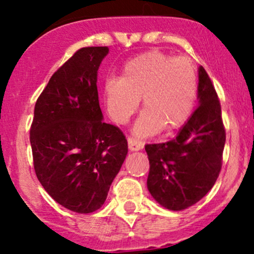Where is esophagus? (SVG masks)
Returning <instances> with one entry per match:
<instances>
[{"mask_svg": "<svg viewBox=\"0 0 254 254\" xmlns=\"http://www.w3.org/2000/svg\"><path fill=\"white\" fill-rule=\"evenodd\" d=\"M127 143H129V148L131 151L142 150V147H143L142 141H139V140L135 139V137H131V136L127 137Z\"/></svg>", "mask_w": 254, "mask_h": 254, "instance_id": "obj_1", "label": "esophagus"}]
</instances>
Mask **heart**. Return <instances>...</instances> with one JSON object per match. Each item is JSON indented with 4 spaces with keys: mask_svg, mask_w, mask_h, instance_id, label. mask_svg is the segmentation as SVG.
I'll list each match as a JSON object with an SVG mask.
<instances>
[{
    "mask_svg": "<svg viewBox=\"0 0 254 254\" xmlns=\"http://www.w3.org/2000/svg\"><path fill=\"white\" fill-rule=\"evenodd\" d=\"M103 93L107 111L118 123L129 120L141 97L146 109L135 132L151 135L186 124L195 104L198 78L189 59L152 50L125 63L122 77L107 78Z\"/></svg>",
    "mask_w": 254,
    "mask_h": 254,
    "instance_id": "heart-1",
    "label": "heart"
}]
</instances>
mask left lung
<instances>
[{"mask_svg":"<svg viewBox=\"0 0 254 254\" xmlns=\"http://www.w3.org/2000/svg\"><path fill=\"white\" fill-rule=\"evenodd\" d=\"M199 106L175 139L147 143V188L157 203L178 210L198 203L214 187L222 166L226 131L211 79L199 67Z\"/></svg>","mask_w":254,"mask_h":254,"instance_id":"8db88e82","label":"left lung"}]
</instances>
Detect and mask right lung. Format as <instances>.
I'll return each instance as SVG.
<instances>
[{"label": "right lung", "instance_id": "right-lung-1", "mask_svg": "<svg viewBox=\"0 0 254 254\" xmlns=\"http://www.w3.org/2000/svg\"><path fill=\"white\" fill-rule=\"evenodd\" d=\"M108 47L81 48L38 97L30 127L33 163L49 195L79 214L106 201L127 153L118 127L103 123L97 71Z\"/></svg>", "mask_w": 254, "mask_h": 254}]
</instances>
